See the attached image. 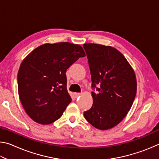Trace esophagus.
Returning <instances> with one entry per match:
<instances>
[{"mask_svg": "<svg viewBox=\"0 0 159 159\" xmlns=\"http://www.w3.org/2000/svg\"><path fill=\"white\" fill-rule=\"evenodd\" d=\"M80 95H81V93H74V95L76 98H78V97H79Z\"/></svg>", "mask_w": 159, "mask_h": 159, "instance_id": "34e87169", "label": "esophagus"}]
</instances>
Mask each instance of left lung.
I'll return each mask as SVG.
<instances>
[{"label": "left lung", "instance_id": "1", "mask_svg": "<svg viewBox=\"0 0 159 159\" xmlns=\"http://www.w3.org/2000/svg\"><path fill=\"white\" fill-rule=\"evenodd\" d=\"M89 64L93 104L84 112L88 123L99 130L118 125L130 111L137 92L134 72L121 52L111 46L83 45Z\"/></svg>", "mask_w": 159, "mask_h": 159}]
</instances>
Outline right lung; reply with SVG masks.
Returning a JSON list of instances; mask_svg holds the SVG:
<instances>
[{
    "label": "right lung",
    "mask_w": 159,
    "mask_h": 159,
    "mask_svg": "<svg viewBox=\"0 0 159 159\" xmlns=\"http://www.w3.org/2000/svg\"><path fill=\"white\" fill-rule=\"evenodd\" d=\"M85 56L80 45L67 42L43 44L26 56L18 71V93L32 120L47 125L61 116L71 102L66 71Z\"/></svg>",
    "instance_id": "right-lung-1"
}]
</instances>
